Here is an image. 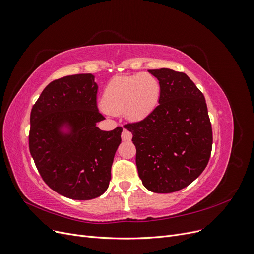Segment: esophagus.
Returning <instances> with one entry per match:
<instances>
[{"instance_id":"34e87169","label":"esophagus","mask_w":254,"mask_h":254,"mask_svg":"<svg viewBox=\"0 0 254 254\" xmlns=\"http://www.w3.org/2000/svg\"><path fill=\"white\" fill-rule=\"evenodd\" d=\"M131 137H132V133L130 132L128 129H126V128L123 129V132H122V140L123 141H130L131 140Z\"/></svg>"}]
</instances>
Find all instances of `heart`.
I'll return each mask as SVG.
<instances>
[{
	"instance_id": "1",
	"label": "heart",
	"mask_w": 254,
	"mask_h": 254,
	"mask_svg": "<svg viewBox=\"0 0 254 254\" xmlns=\"http://www.w3.org/2000/svg\"><path fill=\"white\" fill-rule=\"evenodd\" d=\"M160 93V82L151 74L117 76L105 88L103 106L108 113L123 112L130 121H141L156 108Z\"/></svg>"
}]
</instances>
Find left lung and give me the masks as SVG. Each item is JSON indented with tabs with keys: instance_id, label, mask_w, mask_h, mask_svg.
<instances>
[{
	"instance_id": "obj_1",
	"label": "left lung",
	"mask_w": 254,
	"mask_h": 254,
	"mask_svg": "<svg viewBox=\"0 0 254 254\" xmlns=\"http://www.w3.org/2000/svg\"><path fill=\"white\" fill-rule=\"evenodd\" d=\"M148 72L160 82L159 105L142 121L124 127L133 135L144 187L153 193H173L198 178L209 163L212 126L202 92L186 73Z\"/></svg>"
}]
</instances>
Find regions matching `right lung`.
Listing matches in <instances>:
<instances>
[{
    "label": "right lung",
    "instance_id": "1",
    "mask_svg": "<svg viewBox=\"0 0 254 254\" xmlns=\"http://www.w3.org/2000/svg\"><path fill=\"white\" fill-rule=\"evenodd\" d=\"M97 84L92 74L53 80L30 112L29 151L41 178L64 197L89 200L104 194L111 180V166L122 142V127L103 131L105 119L97 109ZM67 124L71 133L60 127Z\"/></svg>",
    "mask_w": 254,
    "mask_h": 254
}]
</instances>
